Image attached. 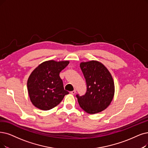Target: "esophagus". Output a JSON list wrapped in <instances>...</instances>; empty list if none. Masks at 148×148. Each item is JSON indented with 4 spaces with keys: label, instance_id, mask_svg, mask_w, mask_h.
<instances>
[{
    "label": "esophagus",
    "instance_id": "obj_1",
    "mask_svg": "<svg viewBox=\"0 0 148 148\" xmlns=\"http://www.w3.org/2000/svg\"><path fill=\"white\" fill-rule=\"evenodd\" d=\"M70 93L72 94V95L75 94V93H76V90H73V91H72V92H70Z\"/></svg>",
    "mask_w": 148,
    "mask_h": 148
}]
</instances>
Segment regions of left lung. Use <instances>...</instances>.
Returning a JSON list of instances; mask_svg holds the SVG:
<instances>
[{
	"mask_svg": "<svg viewBox=\"0 0 148 148\" xmlns=\"http://www.w3.org/2000/svg\"><path fill=\"white\" fill-rule=\"evenodd\" d=\"M87 90L82 96L76 95L80 107L90 114L103 111L110 104L115 86L111 74L103 64L96 61L81 62Z\"/></svg>",
	"mask_w": 148,
	"mask_h": 148,
	"instance_id": "8db88e82",
	"label": "left lung"
}]
</instances>
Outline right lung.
Listing matches in <instances>:
<instances>
[{"label":"right lung","instance_id":"obj_1","mask_svg":"<svg viewBox=\"0 0 148 148\" xmlns=\"http://www.w3.org/2000/svg\"><path fill=\"white\" fill-rule=\"evenodd\" d=\"M69 61H48L35 69L27 81L28 92L33 104L37 108L48 110L60 104L69 92L64 90L60 73Z\"/></svg>","mask_w":148,"mask_h":148}]
</instances>
